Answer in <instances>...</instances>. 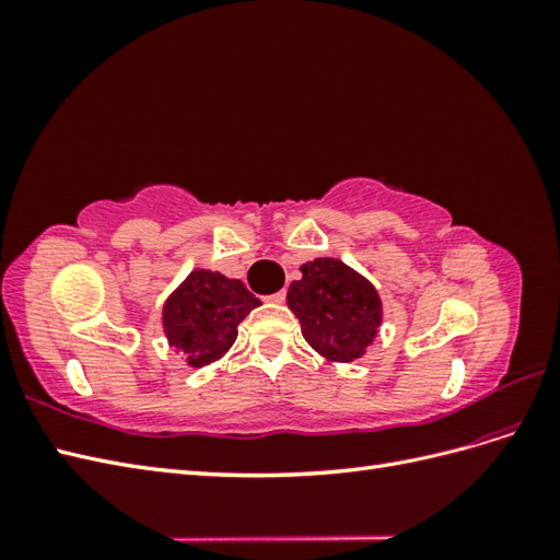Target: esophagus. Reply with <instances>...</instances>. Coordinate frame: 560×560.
<instances>
[{
  "instance_id": "obj_1",
  "label": "esophagus",
  "mask_w": 560,
  "mask_h": 560,
  "mask_svg": "<svg viewBox=\"0 0 560 560\" xmlns=\"http://www.w3.org/2000/svg\"><path fill=\"white\" fill-rule=\"evenodd\" d=\"M284 296H287V292H284V290H280V292H276V294H270V296H268V301H270V303H282V301H284Z\"/></svg>"
}]
</instances>
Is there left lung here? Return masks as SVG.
<instances>
[{
  "mask_svg": "<svg viewBox=\"0 0 560 560\" xmlns=\"http://www.w3.org/2000/svg\"><path fill=\"white\" fill-rule=\"evenodd\" d=\"M301 334L327 362H354L366 354L383 325V301L358 270L341 259L319 257L301 266V280L287 292Z\"/></svg>",
  "mask_w": 560,
  "mask_h": 560,
  "instance_id": "1",
  "label": "left lung"
}]
</instances>
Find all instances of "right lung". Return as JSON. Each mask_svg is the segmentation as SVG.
<instances>
[{"mask_svg": "<svg viewBox=\"0 0 560 560\" xmlns=\"http://www.w3.org/2000/svg\"><path fill=\"white\" fill-rule=\"evenodd\" d=\"M261 306L247 287L217 270L196 268L163 303V334L184 362L200 369L222 360L238 338V325Z\"/></svg>", "mask_w": 560, "mask_h": 560, "instance_id": "add662e5", "label": "right lung"}]
</instances>
